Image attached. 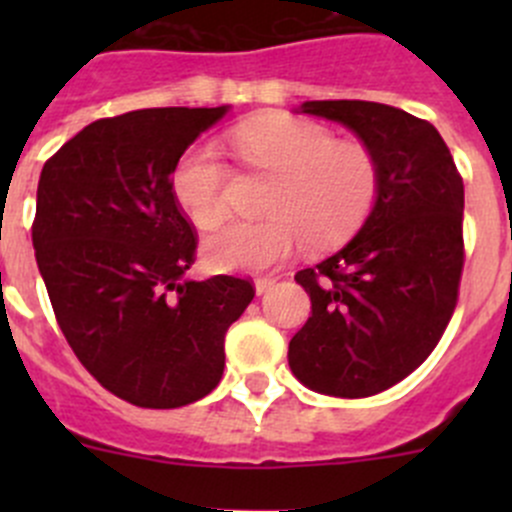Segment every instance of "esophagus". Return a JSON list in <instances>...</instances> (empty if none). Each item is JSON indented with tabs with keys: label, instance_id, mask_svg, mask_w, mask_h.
<instances>
[{
	"label": "esophagus",
	"instance_id": "34e87169",
	"mask_svg": "<svg viewBox=\"0 0 512 512\" xmlns=\"http://www.w3.org/2000/svg\"><path fill=\"white\" fill-rule=\"evenodd\" d=\"M275 277H257L255 280V292L257 294H265V292H270L272 287H275Z\"/></svg>",
	"mask_w": 512,
	"mask_h": 512
}]
</instances>
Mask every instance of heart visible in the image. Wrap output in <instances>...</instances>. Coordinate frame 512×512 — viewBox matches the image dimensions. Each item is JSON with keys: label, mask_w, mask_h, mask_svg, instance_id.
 <instances>
[{"label": "heart", "mask_w": 512, "mask_h": 512, "mask_svg": "<svg viewBox=\"0 0 512 512\" xmlns=\"http://www.w3.org/2000/svg\"><path fill=\"white\" fill-rule=\"evenodd\" d=\"M232 148L250 168L277 178L260 223H230L205 240L223 270L282 265L307 240L314 250L347 242L374 213L381 170L361 143H339L329 128L289 116H262L232 131ZM230 170L210 146H193L175 163L170 188L185 218L210 230L225 218Z\"/></svg>", "instance_id": "1"}]
</instances>
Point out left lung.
<instances>
[{
  "instance_id": "1",
  "label": "left lung",
  "mask_w": 512,
  "mask_h": 512,
  "mask_svg": "<svg viewBox=\"0 0 512 512\" xmlns=\"http://www.w3.org/2000/svg\"><path fill=\"white\" fill-rule=\"evenodd\" d=\"M299 111L347 126L379 160V200L364 227L294 275L312 317L287 352L307 389L364 399L418 369L451 322L463 270V178L441 133L401 108L304 101Z\"/></svg>"
}]
</instances>
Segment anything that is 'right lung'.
<instances>
[{
    "mask_svg": "<svg viewBox=\"0 0 512 512\" xmlns=\"http://www.w3.org/2000/svg\"><path fill=\"white\" fill-rule=\"evenodd\" d=\"M230 106L143 108L101 118L44 163L32 240L56 322L91 376L143 409H178L223 379L225 334L255 297L205 282L170 175Z\"/></svg>",
    "mask_w": 512,
    "mask_h": 512,
    "instance_id": "obj_1",
    "label": "right lung"
}]
</instances>
